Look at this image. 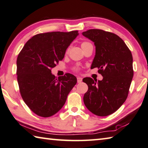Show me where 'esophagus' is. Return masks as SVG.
I'll return each mask as SVG.
<instances>
[{
	"mask_svg": "<svg viewBox=\"0 0 148 148\" xmlns=\"http://www.w3.org/2000/svg\"><path fill=\"white\" fill-rule=\"evenodd\" d=\"M77 83H81L82 82V77H77Z\"/></svg>",
	"mask_w": 148,
	"mask_h": 148,
	"instance_id": "esophagus-1",
	"label": "esophagus"
}]
</instances>
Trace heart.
Masks as SVG:
<instances>
[{"instance_id":"1","label":"heart","mask_w":148,"mask_h":148,"mask_svg":"<svg viewBox=\"0 0 148 148\" xmlns=\"http://www.w3.org/2000/svg\"><path fill=\"white\" fill-rule=\"evenodd\" d=\"M88 43H89V42H83V43L82 44V46H83V45H87V44H88Z\"/></svg>"}]
</instances>
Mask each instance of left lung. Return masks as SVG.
<instances>
[{
    "label": "left lung",
    "mask_w": 148,
    "mask_h": 148,
    "mask_svg": "<svg viewBox=\"0 0 148 148\" xmlns=\"http://www.w3.org/2000/svg\"><path fill=\"white\" fill-rule=\"evenodd\" d=\"M82 35L96 47L90 69L97 67L102 80L85 77L88 90L83 96L87 108L97 116H106L117 111L127 97L133 77V56L117 35L102 29H90Z\"/></svg>",
    "instance_id": "obj_1"
}]
</instances>
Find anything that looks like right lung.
<instances>
[{
  "label": "right lung",
  "instance_id": "obj_1",
  "mask_svg": "<svg viewBox=\"0 0 148 148\" xmlns=\"http://www.w3.org/2000/svg\"><path fill=\"white\" fill-rule=\"evenodd\" d=\"M78 32L37 34L26 42L17 60V76L21 96L34 113L50 117L60 111L76 84L71 74L57 78L51 69L61 61Z\"/></svg>",
  "mask_w": 148,
  "mask_h": 148
}]
</instances>
